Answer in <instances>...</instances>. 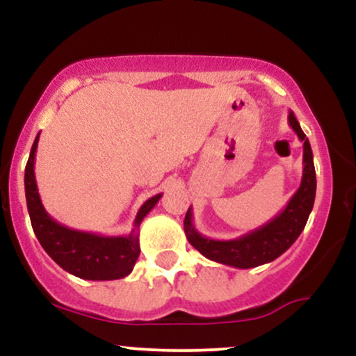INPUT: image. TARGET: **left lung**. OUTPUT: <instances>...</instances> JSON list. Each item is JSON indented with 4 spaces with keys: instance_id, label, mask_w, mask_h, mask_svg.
Here are the masks:
<instances>
[{
    "instance_id": "left-lung-1",
    "label": "left lung",
    "mask_w": 356,
    "mask_h": 356,
    "mask_svg": "<svg viewBox=\"0 0 356 356\" xmlns=\"http://www.w3.org/2000/svg\"><path fill=\"white\" fill-rule=\"evenodd\" d=\"M288 122L298 138L303 142V177H301L300 189L276 218L241 238L227 241L209 239L202 236L194 227L189 207L184 219V231L187 241L207 259L239 269L256 268L280 257L303 232L316 195V172H314L312 145L293 112L288 113Z\"/></svg>"
}]
</instances>
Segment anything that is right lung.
<instances>
[{"mask_svg": "<svg viewBox=\"0 0 356 356\" xmlns=\"http://www.w3.org/2000/svg\"><path fill=\"white\" fill-rule=\"evenodd\" d=\"M40 134L36 136L26 169H24V194L30 212L31 226L40 244L48 256L70 275L92 281L120 280L132 273L138 254V229L144 218L154 209L162 194L147 199L138 209L132 231L127 236H100L93 232L76 231L55 219L44 211L35 179V155Z\"/></svg>", "mask_w": 356, "mask_h": 356, "instance_id": "1", "label": "right lung"}]
</instances>
